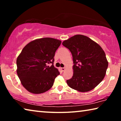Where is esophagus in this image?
Instances as JSON below:
<instances>
[{
    "instance_id": "34e87169",
    "label": "esophagus",
    "mask_w": 121,
    "mask_h": 121,
    "mask_svg": "<svg viewBox=\"0 0 121 121\" xmlns=\"http://www.w3.org/2000/svg\"><path fill=\"white\" fill-rule=\"evenodd\" d=\"M60 69H61V70H62V71H65V67H63V68H61Z\"/></svg>"
}]
</instances>
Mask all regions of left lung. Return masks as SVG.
<instances>
[{
  "label": "left lung",
  "instance_id": "8db88e82",
  "mask_svg": "<svg viewBox=\"0 0 121 121\" xmlns=\"http://www.w3.org/2000/svg\"><path fill=\"white\" fill-rule=\"evenodd\" d=\"M72 54L73 74L67 80L71 89L80 92L93 89L103 80L108 62L105 53L91 39L77 35L63 42Z\"/></svg>",
  "mask_w": 121,
  "mask_h": 121
}]
</instances>
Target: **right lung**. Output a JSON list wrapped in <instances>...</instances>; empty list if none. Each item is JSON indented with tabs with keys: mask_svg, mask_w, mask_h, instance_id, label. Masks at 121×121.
<instances>
[{
	"mask_svg": "<svg viewBox=\"0 0 121 121\" xmlns=\"http://www.w3.org/2000/svg\"><path fill=\"white\" fill-rule=\"evenodd\" d=\"M61 41L43 38L32 41L16 60L17 73L22 85L30 92L40 94L50 90L60 74L54 66V56ZM52 63L51 67L48 64Z\"/></svg>",
	"mask_w": 121,
	"mask_h": 121,
	"instance_id": "obj_1",
	"label": "right lung"
}]
</instances>
